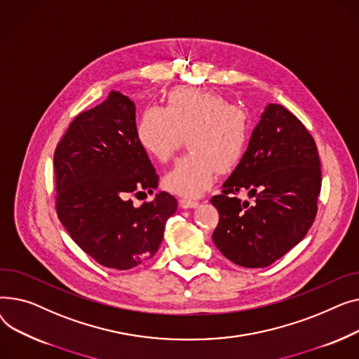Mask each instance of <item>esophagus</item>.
<instances>
[{
    "mask_svg": "<svg viewBox=\"0 0 359 359\" xmlns=\"http://www.w3.org/2000/svg\"><path fill=\"white\" fill-rule=\"evenodd\" d=\"M180 205H181L182 208H194V207L198 205V201L189 200V198H181V200H180Z\"/></svg>",
    "mask_w": 359,
    "mask_h": 359,
    "instance_id": "34e87169",
    "label": "esophagus"
}]
</instances>
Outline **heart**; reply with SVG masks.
Wrapping results in <instances>:
<instances>
[{
	"instance_id": "b5f03b06",
	"label": "heart",
	"mask_w": 359,
	"mask_h": 359,
	"mask_svg": "<svg viewBox=\"0 0 359 359\" xmlns=\"http://www.w3.org/2000/svg\"><path fill=\"white\" fill-rule=\"evenodd\" d=\"M142 149L166 162L188 137L189 152L163 177V185L182 197H198L220 172H230L243 159L250 120L238 105L212 91L177 88L166 107H147L136 128Z\"/></svg>"
}]
</instances>
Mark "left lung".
<instances>
[{
	"label": "left lung",
	"mask_w": 359,
	"mask_h": 359,
	"mask_svg": "<svg viewBox=\"0 0 359 359\" xmlns=\"http://www.w3.org/2000/svg\"><path fill=\"white\" fill-rule=\"evenodd\" d=\"M320 187L313 136L283 105L269 104L243 159L210 200L219 210L215 245L236 265H271L306 236L318 213ZM243 191L256 201H241Z\"/></svg>",
	"instance_id": "left-lung-1"
}]
</instances>
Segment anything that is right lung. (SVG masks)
<instances>
[{"instance_id": "obj_1", "label": "right lung", "mask_w": 359, "mask_h": 359, "mask_svg": "<svg viewBox=\"0 0 359 359\" xmlns=\"http://www.w3.org/2000/svg\"><path fill=\"white\" fill-rule=\"evenodd\" d=\"M56 213L74 242L100 265L130 269L152 258L177 210L168 193H152L158 174L136 137L135 102L117 91L79 113L53 155Z\"/></svg>"}]
</instances>
